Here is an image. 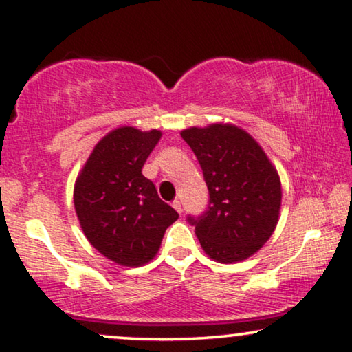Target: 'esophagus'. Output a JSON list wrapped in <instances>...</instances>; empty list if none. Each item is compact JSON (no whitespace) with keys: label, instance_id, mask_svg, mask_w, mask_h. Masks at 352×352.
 I'll return each instance as SVG.
<instances>
[{"label":"esophagus","instance_id":"34e87169","mask_svg":"<svg viewBox=\"0 0 352 352\" xmlns=\"http://www.w3.org/2000/svg\"><path fill=\"white\" fill-rule=\"evenodd\" d=\"M173 208H175L176 211H177V213H182V206H181V201L179 200H175V201H173Z\"/></svg>","mask_w":352,"mask_h":352}]
</instances>
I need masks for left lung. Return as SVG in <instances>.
<instances>
[{
    "instance_id": "obj_1",
    "label": "left lung",
    "mask_w": 352,
    "mask_h": 352,
    "mask_svg": "<svg viewBox=\"0 0 352 352\" xmlns=\"http://www.w3.org/2000/svg\"><path fill=\"white\" fill-rule=\"evenodd\" d=\"M199 160L208 187V208L187 216L210 258L242 261L271 237L282 201L280 177L261 146L234 124L181 131Z\"/></svg>"
}]
</instances>
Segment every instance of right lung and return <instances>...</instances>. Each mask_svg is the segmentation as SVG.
I'll list each match as a JSON object with an SVG mask.
<instances>
[{
  "label": "right lung",
  "instance_id": "add662e5",
  "mask_svg": "<svg viewBox=\"0 0 352 352\" xmlns=\"http://www.w3.org/2000/svg\"><path fill=\"white\" fill-rule=\"evenodd\" d=\"M162 133L122 126L96 144L74 189L75 211L86 239L122 266L155 256L165 230L179 218L142 175Z\"/></svg>",
  "mask_w": 352,
  "mask_h": 352
}]
</instances>
